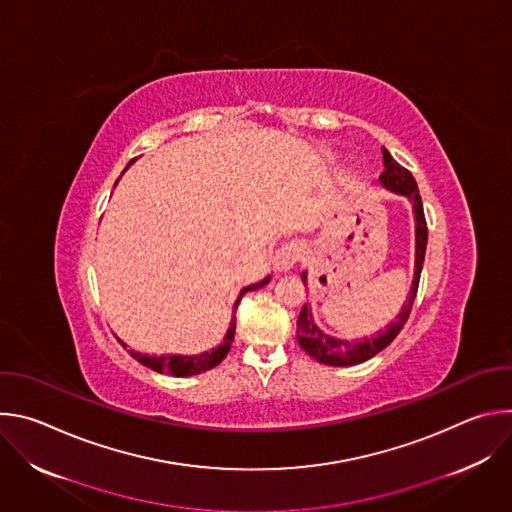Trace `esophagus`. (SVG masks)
I'll return each mask as SVG.
<instances>
[{
	"instance_id": "obj_1",
	"label": "esophagus",
	"mask_w": 512,
	"mask_h": 512,
	"mask_svg": "<svg viewBox=\"0 0 512 512\" xmlns=\"http://www.w3.org/2000/svg\"><path fill=\"white\" fill-rule=\"evenodd\" d=\"M304 253V245L300 241H289L283 243L271 257V265L275 271H289L294 267Z\"/></svg>"
}]
</instances>
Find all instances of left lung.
<instances>
[{"mask_svg": "<svg viewBox=\"0 0 512 512\" xmlns=\"http://www.w3.org/2000/svg\"><path fill=\"white\" fill-rule=\"evenodd\" d=\"M383 162H385V172L381 174V184L385 188H389L395 194L407 196L413 204V212H415V271H413V281H411V291L407 296V302L403 304L401 312L397 314L395 322H391L387 326V330L379 332L373 338H364V340H340L336 336H330L326 332H322L314 318H312V310L306 304L300 312L298 318V342L300 346L318 362L322 364H330V367H352V364L364 362L373 358L375 354H379L383 348H387L397 334L401 332V328L405 326L415 296H417V287H419V277H421V269H423V259H425V247H427V223H425V214H423V204H421V196H419V188L415 178L411 176L409 170H405L403 166H399L393 156L383 148ZM308 273H302V279L306 283Z\"/></svg>", "mask_w": 512, "mask_h": 512, "instance_id": "1", "label": "left lung"}]
</instances>
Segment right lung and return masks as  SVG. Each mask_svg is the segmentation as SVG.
Instances as JSON below:
<instances>
[{"instance_id":"1","label":"right lung","mask_w":512,"mask_h":512,"mask_svg":"<svg viewBox=\"0 0 512 512\" xmlns=\"http://www.w3.org/2000/svg\"><path fill=\"white\" fill-rule=\"evenodd\" d=\"M129 164H131V162H129ZM269 279H271V277L267 275L265 279H261V281L253 283V285L243 287L239 298H237V302H235V306H233V310H237L241 298L247 294V291H255V289L267 285ZM235 328H237V318H235V312H233L231 326H229V330H227V334H225V338H223V344L212 348L210 352H200V354H194V356H184V354H162V356H154V354H152V356H150V354H141V352H135V350H129V354H131L137 362H141L143 367H148V369H152V371H156V373H166V375H172V377H192V375H198V373H204V371L214 369L216 364L221 362V360L229 354L231 342H233V338H235ZM117 340H119V338H117ZM119 342H121L123 348H127V344H125L123 340H119Z\"/></svg>"}]
</instances>
